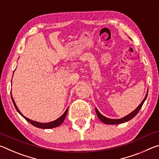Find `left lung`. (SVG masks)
Returning <instances> with one entry per match:
<instances>
[{
    "label": "left lung",
    "instance_id": "1",
    "mask_svg": "<svg viewBox=\"0 0 159 159\" xmlns=\"http://www.w3.org/2000/svg\"><path fill=\"white\" fill-rule=\"evenodd\" d=\"M148 95V92L147 93V95H145V98H144L143 100L141 102V104H139V105L137 107V108L134 110L133 112H131L130 114H129L128 115L125 116L122 118H119V119H111V118H107L105 116H104L103 115H102L99 112V111L98 110V109L95 108V111H96V114L97 116H98V117L99 118V119L101 120L102 122H103L104 123H105V124H109V125H116V124H120V123H125V122H127L128 120H131L132 118H134L135 116L138 114V112L140 109L142 108V105H143L144 101L146 100L147 99V97Z\"/></svg>",
    "mask_w": 159,
    "mask_h": 159
}]
</instances>
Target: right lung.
<instances>
[{
  "label": "right lung",
  "mask_w": 159,
  "mask_h": 159,
  "mask_svg": "<svg viewBox=\"0 0 159 159\" xmlns=\"http://www.w3.org/2000/svg\"><path fill=\"white\" fill-rule=\"evenodd\" d=\"M11 98H12V100L13 104H14V106L15 107V109H17V111L20 113V114L21 116H22L25 118V119L27 120L28 122H29L31 123V125H33L35 127H37V128H42V129H50V128H56L57 127V126L60 125L61 123H63V121L66 118V116L67 114V111H68V109H66V110L65 111V112L64 113V114L61 116L57 118V119H56L55 120H53V121H51L49 123H39V122H37V121H34V120H32L31 119H29L28 118L25 117V116H23L22 114L20 111V110L18 109L17 105H16L15 102L14 101V99H13V98L12 96V94H11Z\"/></svg>",
  "instance_id": "add662e5"
}]
</instances>
